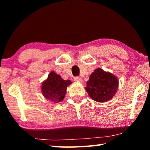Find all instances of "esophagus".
Wrapping results in <instances>:
<instances>
[{
	"label": "esophagus",
	"instance_id": "1",
	"mask_svg": "<svg viewBox=\"0 0 150 150\" xmlns=\"http://www.w3.org/2000/svg\"><path fill=\"white\" fill-rule=\"evenodd\" d=\"M74 81H76V82H81V81H82V79H81V78L80 77H75Z\"/></svg>",
	"mask_w": 150,
	"mask_h": 150
}]
</instances>
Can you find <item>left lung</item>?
Here are the masks:
<instances>
[{
	"label": "left lung",
	"mask_w": 150,
	"mask_h": 150,
	"mask_svg": "<svg viewBox=\"0 0 150 150\" xmlns=\"http://www.w3.org/2000/svg\"><path fill=\"white\" fill-rule=\"evenodd\" d=\"M118 81L116 77L101 68H97L90 75L85 89L90 97L98 103L110 100L117 91Z\"/></svg>",
	"instance_id": "1"
}]
</instances>
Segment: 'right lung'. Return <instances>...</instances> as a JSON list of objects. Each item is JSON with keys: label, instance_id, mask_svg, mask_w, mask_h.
<instances>
[{"label": "right lung", "instance_id": "add662e5", "mask_svg": "<svg viewBox=\"0 0 150 150\" xmlns=\"http://www.w3.org/2000/svg\"><path fill=\"white\" fill-rule=\"evenodd\" d=\"M72 83L70 80H63L54 71L51 72L42 85V93L46 99L58 103L65 97L67 87Z\"/></svg>", "mask_w": 150, "mask_h": 150}]
</instances>
